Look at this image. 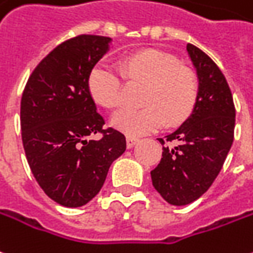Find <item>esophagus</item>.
<instances>
[{"label":"esophagus","mask_w":253,"mask_h":253,"mask_svg":"<svg viewBox=\"0 0 253 253\" xmlns=\"http://www.w3.org/2000/svg\"><path fill=\"white\" fill-rule=\"evenodd\" d=\"M138 142V138H135V137H127L126 138V144H127V148L130 149V148H132L134 145Z\"/></svg>","instance_id":"obj_1"}]
</instances>
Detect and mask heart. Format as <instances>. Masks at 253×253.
<instances>
[{
  "label": "heart",
  "mask_w": 253,
  "mask_h": 253,
  "mask_svg": "<svg viewBox=\"0 0 253 253\" xmlns=\"http://www.w3.org/2000/svg\"><path fill=\"white\" fill-rule=\"evenodd\" d=\"M121 70L105 61L97 63L89 74L91 97L105 108L122 102L123 75L130 82L145 84L139 109H122L112 116L115 128L128 135H142L163 126L185 121L197 98L199 84L193 72L182 67L176 57L157 49L131 53L121 60Z\"/></svg>",
  "instance_id": "1"
}]
</instances>
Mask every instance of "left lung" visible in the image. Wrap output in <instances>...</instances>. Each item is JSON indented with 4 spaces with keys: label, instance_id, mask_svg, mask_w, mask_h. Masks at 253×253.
I'll return each instance as SVG.
<instances>
[{
    "label": "left lung",
    "instance_id": "obj_1",
    "mask_svg": "<svg viewBox=\"0 0 253 253\" xmlns=\"http://www.w3.org/2000/svg\"><path fill=\"white\" fill-rule=\"evenodd\" d=\"M199 90L193 111L175 131L159 138L176 142L163 146L162 160L151 171L152 183L172 206H186L206 193L218 176L234 139L236 108L230 87L218 65L188 43Z\"/></svg>",
    "mask_w": 253,
    "mask_h": 253
}]
</instances>
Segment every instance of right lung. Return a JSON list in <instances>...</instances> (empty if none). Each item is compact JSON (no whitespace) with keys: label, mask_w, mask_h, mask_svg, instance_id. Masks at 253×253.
I'll return each mask as SVG.
<instances>
[{"label":"right lung","mask_w":253,"mask_h":253,"mask_svg":"<svg viewBox=\"0 0 253 253\" xmlns=\"http://www.w3.org/2000/svg\"><path fill=\"white\" fill-rule=\"evenodd\" d=\"M111 38L78 35L54 47L35 67L20 102L23 148L42 190L57 204H87L123 152L126 138L102 128L90 94L89 74L108 52ZM100 132L101 140H89Z\"/></svg>","instance_id":"1"}]
</instances>
